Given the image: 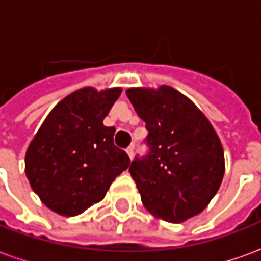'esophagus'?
<instances>
[{
	"mask_svg": "<svg viewBox=\"0 0 261 261\" xmlns=\"http://www.w3.org/2000/svg\"><path fill=\"white\" fill-rule=\"evenodd\" d=\"M125 152H127V155H128V158L133 159V156H134V147H128L127 149H125Z\"/></svg>",
	"mask_w": 261,
	"mask_h": 261,
	"instance_id": "34e87169",
	"label": "esophagus"
}]
</instances>
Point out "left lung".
<instances>
[{
	"mask_svg": "<svg viewBox=\"0 0 261 261\" xmlns=\"http://www.w3.org/2000/svg\"><path fill=\"white\" fill-rule=\"evenodd\" d=\"M125 93L148 130L149 153L130 165L144 207L172 224L196 217L224 179V148L217 131L172 86L128 88Z\"/></svg>",
	"mask_w": 261,
	"mask_h": 261,
	"instance_id": "obj_1",
	"label": "left lung"
}]
</instances>
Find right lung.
Returning a JSON list of instances; mask_svg holds the SVG:
<instances>
[{
  "label": "right lung",
  "instance_id": "right-lung-1",
  "mask_svg": "<svg viewBox=\"0 0 261 261\" xmlns=\"http://www.w3.org/2000/svg\"><path fill=\"white\" fill-rule=\"evenodd\" d=\"M121 88L72 92L47 114L25 155V173L47 208L80 215L102 201L112 181L128 168V155L114 145V127L103 125Z\"/></svg>",
  "mask_w": 261,
  "mask_h": 261
}]
</instances>
